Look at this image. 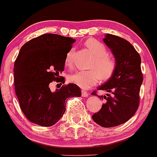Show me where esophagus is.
<instances>
[{
    "instance_id": "obj_1",
    "label": "esophagus",
    "mask_w": 157,
    "mask_h": 157,
    "mask_svg": "<svg viewBox=\"0 0 157 157\" xmlns=\"http://www.w3.org/2000/svg\"><path fill=\"white\" fill-rule=\"evenodd\" d=\"M81 93H82V96L83 98H86V97H88V96H89V92H86V90H84V89H82Z\"/></svg>"
}]
</instances>
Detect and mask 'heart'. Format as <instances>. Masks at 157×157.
Listing matches in <instances>:
<instances>
[{
	"label": "heart",
	"mask_w": 157,
	"mask_h": 157,
	"mask_svg": "<svg viewBox=\"0 0 157 157\" xmlns=\"http://www.w3.org/2000/svg\"><path fill=\"white\" fill-rule=\"evenodd\" d=\"M84 45L94 56L91 68L96 69L77 71L68 76V81L83 89H88L96 85L100 79L103 81L109 80L116 71L117 62L113 56L108 54L106 46L97 39H87ZM73 54L74 49L71 48L65 55V65L71 66L72 65Z\"/></svg>",
	"instance_id": "heart-1"
}]
</instances>
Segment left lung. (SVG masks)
<instances>
[{
  "instance_id": "8db88e82",
  "label": "left lung",
  "mask_w": 157,
  "mask_h": 157,
  "mask_svg": "<svg viewBox=\"0 0 157 157\" xmlns=\"http://www.w3.org/2000/svg\"><path fill=\"white\" fill-rule=\"evenodd\" d=\"M104 42L114 55L117 68L114 75L98 89L108 94L100 96L105 99L104 104L92 119L101 127H113L126 123L137 111L143 76L140 55L128 41L106 34ZM92 94L97 95L95 91Z\"/></svg>"
}]
</instances>
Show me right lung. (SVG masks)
I'll list each match as a JSON object with an SVG mask.
<instances>
[{
    "mask_svg": "<svg viewBox=\"0 0 157 157\" xmlns=\"http://www.w3.org/2000/svg\"><path fill=\"white\" fill-rule=\"evenodd\" d=\"M75 42L72 38L46 33L21 48L14 64L15 90L21 109L32 123L52 126L63 117L68 98L81 96L80 87L74 83L63 85L56 92L49 87L53 81L65 83L59 75L64 71L65 55Z\"/></svg>",
    "mask_w": 157,
    "mask_h": 157,
    "instance_id": "1",
    "label": "right lung"
}]
</instances>
